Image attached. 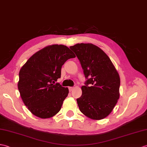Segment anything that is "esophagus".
I'll use <instances>...</instances> for the list:
<instances>
[{
  "label": "esophagus",
  "instance_id": "34e87169",
  "mask_svg": "<svg viewBox=\"0 0 147 147\" xmlns=\"http://www.w3.org/2000/svg\"><path fill=\"white\" fill-rule=\"evenodd\" d=\"M73 89H74V88H73V87H69V91H70V92H71V91H72Z\"/></svg>",
  "mask_w": 147,
  "mask_h": 147
}]
</instances>
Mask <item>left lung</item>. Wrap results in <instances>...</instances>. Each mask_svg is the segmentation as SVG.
Instances as JSON below:
<instances>
[{
	"label": "left lung",
	"instance_id": "8db88e82",
	"mask_svg": "<svg viewBox=\"0 0 147 147\" xmlns=\"http://www.w3.org/2000/svg\"><path fill=\"white\" fill-rule=\"evenodd\" d=\"M70 49L76 54L88 78L81 87V96L77 99L78 107L86 117L102 120L111 113L120 98L118 71L107 54L93 44H76Z\"/></svg>",
	"mask_w": 147,
	"mask_h": 147
}]
</instances>
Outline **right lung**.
<instances>
[{"label": "right lung", "instance_id": "right-lung-1", "mask_svg": "<svg viewBox=\"0 0 147 147\" xmlns=\"http://www.w3.org/2000/svg\"><path fill=\"white\" fill-rule=\"evenodd\" d=\"M75 57L66 46L53 44L34 54L22 66L18 90L24 103L34 115L49 118L60 111L69 90L54 83L61 78L64 63Z\"/></svg>", "mask_w": 147, "mask_h": 147}]
</instances>
